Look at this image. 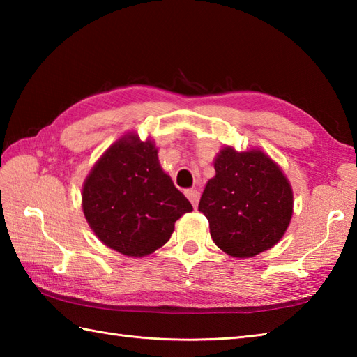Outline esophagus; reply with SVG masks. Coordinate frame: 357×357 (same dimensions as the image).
Listing matches in <instances>:
<instances>
[{
	"mask_svg": "<svg viewBox=\"0 0 357 357\" xmlns=\"http://www.w3.org/2000/svg\"><path fill=\"white\" fill-rule=\"evenodd\" d=\"M185 196L188 199H190V202L193 204L195 208H198V204H199V198L201 195L198 190H185Z\"/></svg>",
	"mask_w": 357,
	"mask_h": 357,
	"instance_id": "1",
	"label": "esophagus"
}]
</instances>
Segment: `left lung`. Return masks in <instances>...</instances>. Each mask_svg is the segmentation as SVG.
<instances>
[{"label":"left lung","mask_w":357,"mask_h":357,"mask_svg":"<svg viewBox=\"0 0 357 357\" xmlns=\"http://www.w3.org/2000/svg\"><path fill=\"white\" fill-rule=\"evenodd\" d=\"M199 211L215 244L233 257H253L282 239L293 216V190L280 167L261 149L222 147Z\"/></svg>","instance_id":"1"}]
</instances>
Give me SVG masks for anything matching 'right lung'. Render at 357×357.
<instances>
[{
    "label": "right lung",
    "mask_w": 357,
    "mask_h": 357,
    "mask_svg": "<svg viewBox=\"0 0 357 357\" xmlns=\"http://www.w3.org/2000/svg\"><path fill=\"white\" fill-rule=\"evenodd\" d=\"M82 211L104 245L144 257L170 239L174 222L193 207L174 187L150 138L121 136L98 159L82 185Z\"/></svg>",
    "instance_id": "right-lung-1"
}]
</instances>
